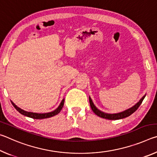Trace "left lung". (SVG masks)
Masks as SVG:
<instances>
[{"label": "left lung", "instance_id": "obj_1", "mask_svg": "<svg viewBox=\"0 0 157 157\" xmlns=\"http://www.w3.org/2000/svg\"><path fill=\"white\" fill-rule=\"evenodd\" d=\"M145 95H145H143L141 99H140L136 105L133 106V107H132L131 108L127 109L122 111V112H119L116 113H108L104 112V111H100V109H98L95 107V105L94 104V102H93L90 96H89V102H90V105H91L92 111H94L97 116L101 117V118H102L108 119V120H119V119H122V118H126V117H128L130 115H132L133 113L135 112V111L137 110V109L139 107V106L141 105V103L143 102V100H144Z\"/></svg>", "mask_w": 157, "mask_h": 157}]
</instances>
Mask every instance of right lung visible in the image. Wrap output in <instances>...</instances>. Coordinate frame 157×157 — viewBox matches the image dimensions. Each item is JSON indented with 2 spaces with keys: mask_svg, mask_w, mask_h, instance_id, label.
<instances>
[{
  "mask_svg": "<svg viewBox=\"0 0 157 157\" xmlns=\"http://www.w3.org/2000/svg\"><path fill=\"white\" fill-rule=\"evenodd\" d=\"M11 102L16 109H17L20 113L23 114V115L28 116V117H30V118H34V119H44V118H50V117L54 116L60 112L61 110L62 109L63 104H64V98H63V99L62 100V102H60L59 105L58 106V107L56 109H55L52 111H50V112L43 113H34V112H31V111H26L25 110L22 109H21L20 107H17V106L16 105L12 100H11Z\"/></svg>",
  "mask_w": 157,
  "mask_h": 157,
  "instance_id": "add662e5",
  "label": "right lung"
}]
</instances>
